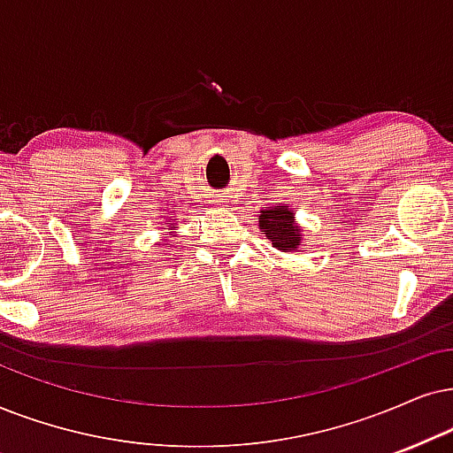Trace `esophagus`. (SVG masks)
Segmentation results:
<instances>
[{"instance_id":"obj_1","label":"esophagus","mask_w":453,"mask_h":453,"mask_svg":"<svg viewBox=\"0 0 453 453\" xmlns=\"http://www.w3.org/2000/svg\"><path fill=\"white\" fill-rule=\"evenodd\" d=\"M213 203L217 204V207H221V204L227 203V196H221V194H217V196H213Z\"/></svg>"}]
</instances>
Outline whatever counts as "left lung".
Segmentation results:
<instances>
[{
	"label": "left lung",
	"mask_w": 453,
	"mask_h": 453,
	"mask_svg": "<svg viewBox=\"0 0 453 453\" xmlns=\"http://www.w3.org/2000/svg\"><path fill=\"white\" fill-rule=\"evenodd\" d=\"M259 230L278 250H296L301 246V227L288 207H265L259 215Z\"/></svg>",
	"instance_id": "obj_1"
}]
</instances>
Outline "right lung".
Segmentation results:
<instances>
[{
    "label": "right lung",
    "mask_w": 453,
    "mask_h": 453,
    "mask_svg": "<svg viewBox=\"0 0 453 453\" xmlns=\"http://www.w3.org/2000/svg\"><path fill=\"white\" fill-rule=\"evenodd\" d=\"M169 227H173V223H171V226H169Z\"/></svg>",
    "instance_id": "1"
}]
</instances>
